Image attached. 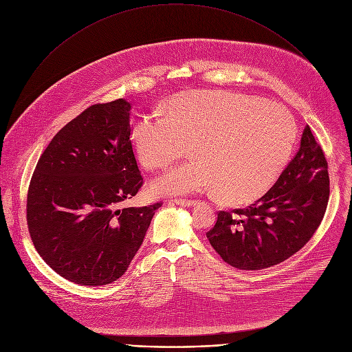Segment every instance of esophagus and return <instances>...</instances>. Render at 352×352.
<instances>
[{
  "instance_id": "1",
  "label": "esophagus",
  "mask_w": 352,
  "mask_h": 352,
  "mask_svg": "<svg viewBox=\"0 0 352 352\" xmlns=\"http://www.w3.org/2000/svg\"><path fill=\"white\" fill-rule=\"evenodd\" d=\"M173 204L178 205V206H184V208H190L193 205H196V200H188V199H174Z\"/></svg>"
}]
</instances>
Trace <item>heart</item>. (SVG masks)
Listing matches in <instances>:
<instances>
[{
    "label": "heart",
    "instance_id": "b5f03b06",
    "mask_svg": "<svg viewBox=\"0 0 352 352\" xmlns=\"http://www.w3.org/2000/svg\"><path fill=\"white\" fill-rule=\"evenodd\" d=\"M138 160L163 168L188 152L182 163L152 182L156 195L216 190L230 205L263 196L287 167L295 143V122L280 106L232 91H181L147 113L131 132Z\"/></svg>",
    "mask_w": 352,
    "mask_h": 352
}]
</instances>
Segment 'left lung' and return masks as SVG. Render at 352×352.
Segmentation results:
<instances>
[{
  "label": "left lung",
  "instance_id": "8db88e82",
  "mask_svg": "<svg viewBox=\"0 0 352 352\" xmlns=\"http://www.w3.org/2000/svg\"><path fill=\"white\" fill-rule=\"evenodd\" d=\"M327 162L307 125L295 157L246 209L220 212L206 236L224 262L262 270L296 254L318 230L329 202Z\"/></svg>",
  "mask_w": 352,
  "mask_h": 352
}]
</instances>
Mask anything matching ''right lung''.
I'll return each mask as SVG.
<instances>
[{
	"mask_svg": "<svg viewBox=\"0 0 352 352\" xmlns=\"http://www.w3.org/2000/svg\"><path fill=\"white\" fill-rule=\"evenodd\" d=\"M129 111L125 98L86 109L50 142L29 185L34 248L56 273L80 285L118 280L162 206L118 209L143 184Z\"/></svg>",
	"mask_w": 352,
	"mask_h": 352,
	"instance_id": "obj_1",
	"label": "right lung"
}]
</instances>
